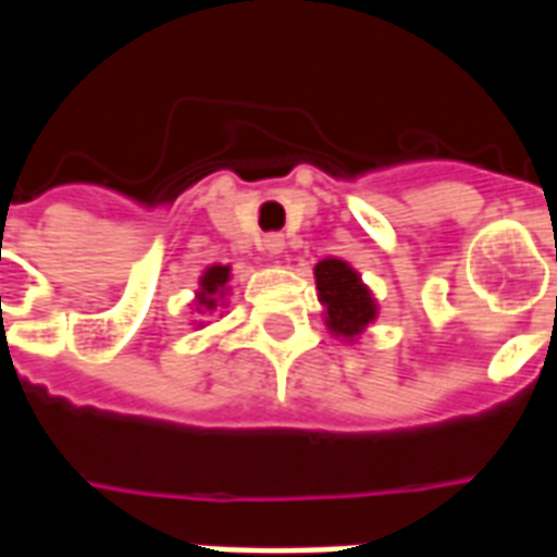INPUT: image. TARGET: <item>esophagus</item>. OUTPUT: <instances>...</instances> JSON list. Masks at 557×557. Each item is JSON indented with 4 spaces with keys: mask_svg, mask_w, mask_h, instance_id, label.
Returning a JSON list of instances; mask_svg holds the SVG:
<instances>
[{
    "mask_svg": "<svg viewBox=\"0 0 557 557\" xmlns=\"http://www.w3.org/2000/svg\"><path fill=\"white\" fill-rule=\"evenodd\" d=\"M262 250H265L268 256H277L286 250V238L280 235V232H268L265 238H262Z\"/></svg>",
    "mask_w": 557,
    "mask_h": 557,
    "instance_id": "34e87169",
    "label": "esophagus"
}]
</instances>
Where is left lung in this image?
I'll list each match as a JSON object with an SVG mask.
<instances>
[{
	"mask_svg": "<svg viewBox=\"0 0 557 557\" xmlns=\"http://www.w3.org/2000/svg\"><path fill=\"white\" fill-rule=\"evenodd\" d=\"M315 289L325 304L327 327L343 339H355L375 319V301L358 271L343 259H322L315 265Z\"/></svg>",
	"mask_w": 557,
	"mask_h": 557,
	"instance_id": "8db88e82",
	"label": "left lung"
}]
</instances>
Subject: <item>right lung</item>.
<instances>
[{
	"label": "right lung",
	"mask_w": 557,
	"mask_h": 557,
	"mask_svg": "<svg viewBox=\"0 0 557 557\" xmlns=\"http://www.w3.org/2000/svg\"><path fill=\"white\" fill-rule=\"evenodd\" d=\"M226 283H230V265H211L199 280V292H196V304L202 310H214L218 301L226 292Z\"/></svg>",
	"instance_id": "add662e5"
}]
</instances>
